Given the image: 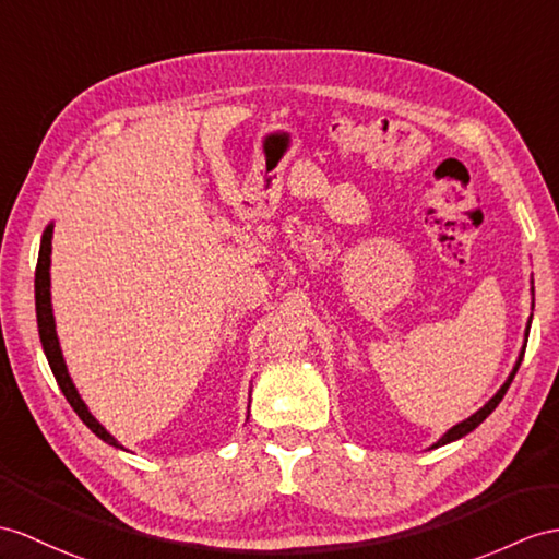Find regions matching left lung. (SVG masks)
Listing matches in <instances>:
<instances>
[{
	"mask_svg": "<svg viewBox=\"0 0 559 559\" xmlns=\"http://www.w3.org/2000/svg\"><path fill=\"white\" fill-rule=\"evenodd\" d=\"M531 296H534V280H531ZM531 310H534V301H531ZM531 318H534V312H531ZM531 318H528V322H526V330H524V344H522V350H520V356H516V362H514V367H512V372L508 374L506 384H502V386L496 391V396H493V399H488V403H484V407H479V411H476L474 415H469L467 419L457 421V425H453L451 429H448L437 443H431V445H429L431 451H433V448H441V445H445V443H453V441H457V439H462V437H467L469 431H474L476 427L481 425V421H484L488 415H491V413L496 411L498 403L502 401V396H506V393H508V389H510V384H512V379H514L516 370H520V365H522L524 350H526V342H528V326H531Z\"/></svg>",
	"mask_w": 559,
	"mask_h": 559,
	"instance_id": "left-lung-1",
	"label": "left lung"
}]
</instances>
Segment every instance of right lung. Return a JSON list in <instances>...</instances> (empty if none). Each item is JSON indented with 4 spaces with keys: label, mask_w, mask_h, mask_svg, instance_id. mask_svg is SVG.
<instances>
[{
    "label": "right lung",
    "mask_w": 559,
    "mask_h": 559,
    "mask_svg": "<svg viewBox=\"0 0 559 559\" xmlns=\"http://www.w3.org/2000/svg\"><path fill=\"white\" fill-rule=\"evenodd\" d=\"M51 237H53V223H49L43 233V241H39V255H37V270H35V310H37V330H39V342H43L47 362L51 367L53 377H57V384L63 391L66 401L71 403L73 411L78 413V417L85 421V425L92 429V433L114 445L126 451L122 443H118V439L114 437L111 431H106V427L102 421L90 413L87 403L80 396L71 374H68V367L63 360V350L59 344V334H57V322H53V308H51Z\"/></svg>",
    "instance_id": "add662e5"
}]
</instances>
